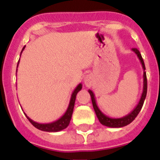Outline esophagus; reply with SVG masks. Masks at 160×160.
Wrapping results in <instances>:
<instances>
[{"label": "esophagus", "mask_w": 160, "mask_h": 160, "mask_svg": "<svg viewBox=\"0 0 160 160\" xmlns=\"http://www.w3.org/2000/svg\"><path fill=\"white\" fill-rule=\"evenodd\" d=\"M93 80H94V77L92 74H87L84 76V78H83V82H84V84L87 87H91L93 84Z\"/></svg>", "instance_id": "obj_1"}]
</instances>
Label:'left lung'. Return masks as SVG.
Listing matches in <instances>:
<instances>
[{"label":"left lung","mask_w":160,"mask_h":160,"mask_svg":"<svg viewBox=\"0 0 160 160\" xmlns=\"http://www.w3.org/2000/svg\"><path fill=\"white\" fill-rule=\"evenodd\" d=\"M132 51L137 55L138 59H140V62L142 64V68H143V89H142V96H141V99H140L138 104L136 105V107L134 108V110L131 112H129L128 115L124 116V117L118 118H113L108 117L100 110V108L98 107L97 104H96V100H95V97H94V94L92 90L88 89V93L91 96L92 104H93V107H94L95 114H96L100 123L105 125V126L110 127V128H121V127L126 126V125L129 124L138 115L140 111L142 109V106H143L144 101H145L146 96H147V90H148V82H147V75H146L145 72V64H144V61H143L142 54L140 53L139 50L137 48H132Z\"/></svg>","instance_id":"8db88e82"}]
</instances>
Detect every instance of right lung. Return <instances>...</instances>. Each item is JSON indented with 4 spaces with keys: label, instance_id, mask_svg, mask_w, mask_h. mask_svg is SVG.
<instances>
[{
    "label": "right lung",
    "instance_id": "1",
    "mask_svg": "<svg viewBox=\"0 0 160 160\" xmlns=\"http://www.w3.org/2000/svg\"><path fill=\"white\" fill-rule=\"evenodd\" d=\"M25 46L23 48V49L21 51V53L23 52V50L24 49ZM21 56V53H20ZM18 63H19V60L18 62ZM18 66H17V68H18ZM82 83H79L76 88L74 89V91L72 92V96H71V100H70V103H69V106L67 107V110L65 112V114L63 115L62 117L59 118L58 120H56L54 122H52V123H39L35 122L32 119H31L30 118L28 117L27 115L25 114V116L28 118V120L30 121L31 123V124L35 126L37 129H40V130H42V131H47V132H58V131H60L62 129H66V127L68 126L69 123H70V121H71V118H72V112H73V109H74V105H75V101H76V96L77 94L78 93L80 90L82 89Z\"/></svg>",
    "mask_w": 160,
    "mask_h": 160
}]
</instances>
